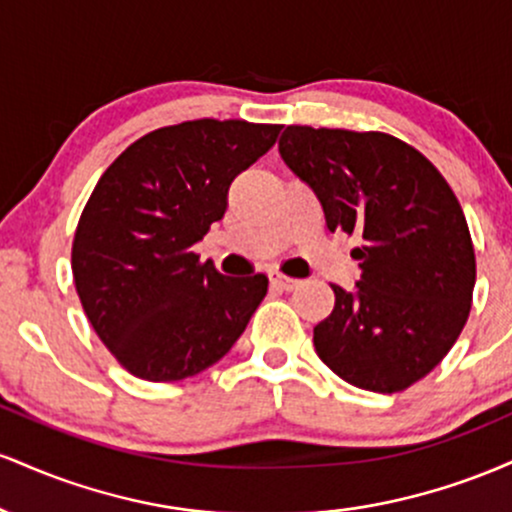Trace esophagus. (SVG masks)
<instances>
[{"label":"esophagus","mask_w":512,"mask_h":512,"mask_svg":"<svg viewBox=\"0 0 512 512\" xmlns=\"http://www.w3.org/2000/svg\"><path fill=\"white\" fill-rule=\"evenodd\" d=\"M269 281H272L274 289H279V291H293L298 284H301V281H298V279H291V276L279 274V272L269 274Z\"/></svg>","instance_id":"obj_1"}]
</instances>
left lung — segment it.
<instances>
[{
    "label": "left lung",
    "mask_w": 512,
    "mask_h": 512,
    "mask_svg": "<svg viewBox=\"0 0 512 512\" xmlns=\"http://www.w3.org/2000/svg\"><path fill=\"white\" fill-rule=\"evenodd\" d=\"M279 154L320 199L330 231L361 240L354 291L313 330L317 356L361 390H407L460 337L477 260L455 192L424 154L385 132L291 125Z\"/></svg>",
    "instance_id": "1"
}]
</instances>
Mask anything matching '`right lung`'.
<instances>
[{
	"label": "right lung",
	"instance_id": "add662e5",
	"mask_svg": "<svg viewBox=\"0 0 512 512\" xmlns=\"http://www.w3.org/2000/svg\"><path fill=\"white\" fill-rule=\"evenodd\" d=\"M279 132L209 117L154 129L93 187L74 233V286L101 342L137 378L170 383L214 366L267 296V276H223L192 245Z\"/></svg>",
	"mask_w": 512,
	"mask_h": 512
}]
</instances>
